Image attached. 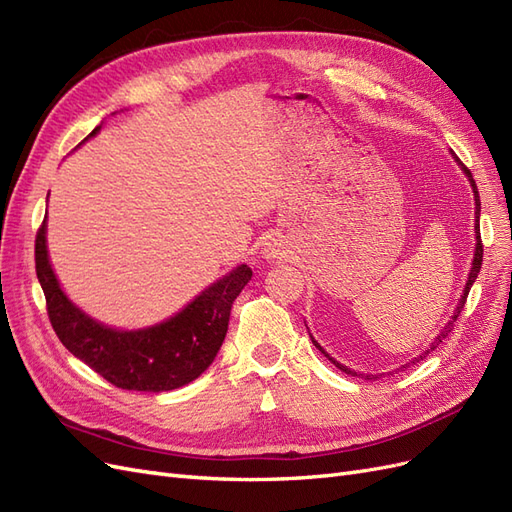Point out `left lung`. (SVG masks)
Wrapping results in <instances>:
<instances>
[{
    "instance_id": "obj_1",
    "label": "left lung",
    "mask_w": 512,
    "mask_h": 512,
    "mask_svg": "<svg viewBox=\"0 0 512 512\" xmlns=\"http://www.w3.org/2000/svg\"><path fill=\"white\" fill-rule=\"evenodd\" d=\"M455 158V156H453ZM455 162L461 166V170H463V175H466L468 177V181H470V185H472V192H474V232H476V235H474V239H476V245H474V258H472V267H470V273H468V282H466V286H463V292H461V297H459V303H457V307L453 309V316H451V320H448L446 324H444V327L440 329V333L436 335V337H433V342L429 344V348L427 350H423L421 354H416L414 356V359L412 361H408L406 365H401L399 369H406V367H410V365H414V363H418V361H423L425 359V356L427 354H431L433 350H436L440 344H442V339H446V335L448 333H451L453 331V322L459 318V314H461V309H463V305H466V299H468V292H470V288H472V284L476 282V277H478V271H480V265H483V243H480V196H478V190H476V183H474V179H472V173H470V170L466 168V166H463L461 162H459V158H455ZM305 327H307V324H305ZM309 337H312V344L324 354V356H327V359L337 367V369H342V371H346V374H350V376H363V378H367V380H371V378H378V376H384V374H359V371H354V369H350V367H346V365H342V363H339V361H335L333 359V356L327 352V350H324L318 342H316V339H314V335L312 333H309ZM391 374H393V371H391Z\"/></svg>"
}]
</instances>
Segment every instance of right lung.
<instances>
[{
	"mask_svg": "<svg viewBox=\"0 0 512 512\" xmlns=\"http://www.w3.org/2000/svg\"><path fill=\"white\" fill-rule=\"evenodd\" d=\"M36 273L61 344L119 389L147 393L179 389L203 374L226 337L232 301L252 280V269L239 265L196 294L177 314L128 331L108 327L70 301L51 265L46 220L36 237Z\"/></svg>",
	"mask_w": 512,
	"mask_h": 512,
	"instance_id": "1",
	"label": "right lung"
}]
</instances>
